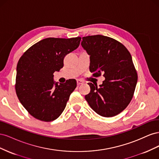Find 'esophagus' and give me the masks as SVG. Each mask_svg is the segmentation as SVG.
I'll return each instance as SVG.
<instances>
[{"label": "esophagus", "instance_id": "obj_1", "mask_svg": "<svg viewBox=\"0 0 159 159\" xmlns=\"http://www.w3.org/2000/svg\"><path fill=\"white\" fill-rule=\"evenodd\" d=\"M83 83H84V81H82L81 80H77V84H78V85H80L81 84H82Z\"/></svg>", "mask_w": 159, "mask_h": 159}]
</instances>
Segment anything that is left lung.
<instances>
[{
    "label": "left lung",
    "mask_w": 159,
    "mask_h": 159,
    "mask_svg": "<svg viewBox=\"0 0 159 159\" xmlns=\"http://www.w3.org/2000/svg\"><path fill=\"white\" fill-rule=\"evenodd\" d=\"M81 45L89 55L90 71L97 77L103 73L105 77L99 87L88 83L90 92L85 99L101 116H115L127 107L137 85L131 55L121 43L102 35L83 37Z\"/></svg>",
    "instance_id": "8db88e82"
}]
</instances>
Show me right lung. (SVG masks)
I'll return each mask as SVG.
<instances>
[{"mask_svg": "<svg viewBox=\"0 0 159 159\" xmlns=\"http://www.w3.org/2000/svg\"><path fill=\"white\" fill-rule=\"evenodd\" d=\"M80 40V37L45 38L31 46L19 60L16 95L34 118L49 122L63 112L76 88V80L70 79L59 84L54 81V73L63 68L65 56L79 46Z\"/></svg>", "mask_w": 159, "mask_h": 159, "instance_id": "add662e5", "label": "right lung"}]
</instances>
